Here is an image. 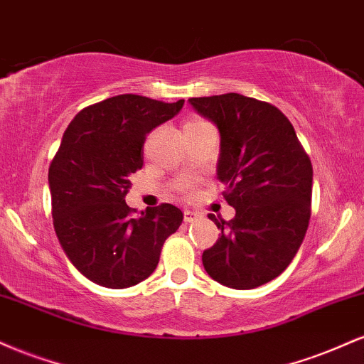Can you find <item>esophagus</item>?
Returning <instances> with one entry per match:
<instances>
[{"label": "esophagus", "instance_id": "1", "mask_svg": "<svg viewBox=\"0 0 364 364\" xmlns=\"http://www.w3.org/2000/svg\"><path fill=\"white\" fill-rule=\"evenodd\" d=\"M185 223H195L196 219H198V214H196V212H193V210H185Z\"/></svg>", "mask_w": 364, "mask_h": 364}]
</instances>
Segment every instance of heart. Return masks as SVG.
<instances>
[{"label":"heart","mask_w":364,"mask_h":364,"mask_svg":"<svg viewBox=\"0 0 364 364\" xmlns=\"http://www.w3.org/2000/svg\"><path fill=\"white\" fill-rule=\"evenodd\" d=\"M185 188H186V186H185Z\"/></svg>","instance_id":"b5f03b06"}]
</instances>
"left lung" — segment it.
I'll use <instances>...</instances> for the list:
<instances>
[{
	"label": "left lung",
	"mask_w": 364,
	"mask_h": 364,
	"mask_svg": "<svg viewBox=\"0 0 364 364\" xmlns=\"http://www.w3.org/2000/svg\"><path fill=\"white\" fill-rule=\"evenodd\" d=\"M220 133L217 178L231 220L208 215L220 237L202 255L207 274L232 289H253L281 275L306 235L313 168L291 121L274 104L241 94L191 97Z\"/></svg>",
	"instance_id": "left-lung-1"
}]
</instances>
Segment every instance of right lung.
I'll return each instance as SVG.
<instances>
[{
	"label": "right lung",
	"mask_w": 364,
	"mask_h": 364,
	"mask_svg": "<svg viewBox=\"0 0 364 364\" xmlns=\"http://www.w3.org/2000/svg\"><path fill=\"white\" fill-rule=\"evenodd\" d=\"M183 104L116 95L83 107L63 135L48 176L54 231L78 272L99 286L124 289L145 281L183 223L171 203L135 215L124 202L129 178L144 166L147 133Z\"/></svg>",
	"instance_id": "obj_1"
}]
</instances>
